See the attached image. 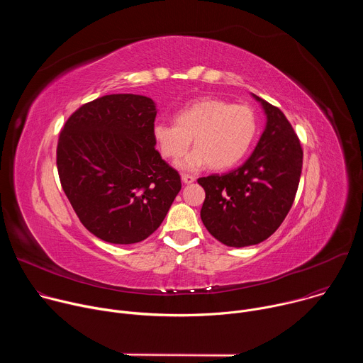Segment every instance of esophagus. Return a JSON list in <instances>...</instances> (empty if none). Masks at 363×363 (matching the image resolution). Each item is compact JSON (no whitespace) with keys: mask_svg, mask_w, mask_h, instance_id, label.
Listing matches in <instances>:
<instances>
[{"mask_svg":"<svg viewBox=\"0 0 363 363\" xmlns=\"http://www.w3.org/2000/svg\"><path fill=\"white\" fill-rule=\"evenodd\" d=\"M181 179H182L184 184H192L195 181V178L192 175H188V174H182Z\"/></svg>","mask_w":363,"mask_h":363,"instance_id":"1","label":"esophagus"}]
</instances>
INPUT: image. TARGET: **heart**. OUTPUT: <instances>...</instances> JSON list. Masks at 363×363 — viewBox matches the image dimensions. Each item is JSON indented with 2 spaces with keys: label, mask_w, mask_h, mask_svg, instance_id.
I'll return each instance as SVG.
<instances>
[{
  "label": "heart",
  "mask_w": 363,
  "mask_h": 363,
  "mask_svg": "<svg viewBox=\"0 0 363 363\" xmlns=\"http://www.w3.org/2000/svg\"><path fill=\"white\" fill-rule=\"evenodd\" d=\"M152 133L164 157L171 160L184 157L194 138L195 149L179 162L185 171H199L208 164L213 169H227L248 152L257 133V118L248 106L205 97L177 112L175 123L155 122Z\"/></svg>",
  "instance_id": "heart-1"
}]
</instances>
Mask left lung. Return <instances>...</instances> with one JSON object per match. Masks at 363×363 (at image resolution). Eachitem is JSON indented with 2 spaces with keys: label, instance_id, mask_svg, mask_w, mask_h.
Wrapping results in <instances>:
<instances>
[{
  "label": "left lung",
  "instance_id": "1",
  "mask_svg": "<svg viewBox=\"0 0 363 363\" xmlns=\"http://www.w3.org/2000/svg\"><path fill=\"white\" fill-rule=\"evenodd\" d=\"M260 103L266 126L248 160L224 175L199 178L205 189L201 220L210 234L228 247L267 240L289 214L300 181L303 150L283 112Z\"/></svg>",
  "mask_w": 363,
  "mask_h": 363
}]
</instances>
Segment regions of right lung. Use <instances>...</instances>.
<instances>
[{"label": "right lung", "mask_w": 363, "mask_h": 363, "mask_svg": "<svg viewBox=\"0 0 363 363\" xmlns=\"http://www.w3.org/2000/svg\"><path fill=\"white\" fill-rule=\"evenodd\" d=\"M157 103L108 94L66 122L57 145L65 194L82 224L111 244H135L165 220L181 191L179 174L155 149Z\"/></svg>", "instance_id": "obj_1"}]
</instances>
